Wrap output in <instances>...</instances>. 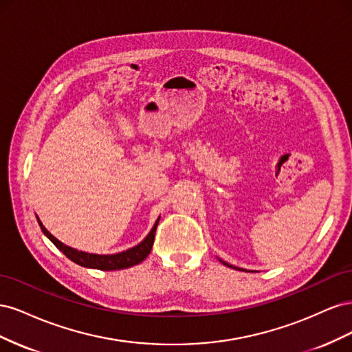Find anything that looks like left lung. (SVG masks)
<instances>
[{"label": "left lung", "mask_w": 352, "mask_h": 352, "mask_svg": "<svg viewBox=\"0 0 352 352\" xmlns=\"http://www.w3.org/2000/svg\"><path fill=\"white\" fill-rule=\"evenodd\" d=\"M220 260V258H219ZM223 264L225 265H228V267H230V269H238V267H235V265H232V264H229V263H226V261H223V260H220ZM238 270H242V272H247V270H243V269H238Z\"/></svg>", "instance_id": "obj_1"}]
</instances>
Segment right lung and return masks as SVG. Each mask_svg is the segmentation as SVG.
<instances>
[{"label":"right lung","instance_id":"obj_1","mask_svg":"<svg viewBox=\"0 0 352 352\" xmlns=\"http://www.w3.org/2000/svg\"><path fill=\"white\" fill-rule=\"evenodd\" d=\"M36 220L39 223L41 230L44 232V235L52 243H54L56 247L63 254H65L69 260H72L73 263H76V264L82 265V267H87V269H98V270L110 272V270H122V269L132 267V265L142 263L148 257V254H150L151 250H153L155 230H157V226H158L160 217L155 220L151 232L148 233L144 241H141L140 243L135 245V247L126 250V251L116 252V254H107V255H105V254H91V252L74 250V248L69 247V245L58 241L56 236H52L51 233L45 229V226L42 225V221L39 220L38 216H36Z\"/></svg>","mask_w":352,"mask_h":352}]
</instances>
